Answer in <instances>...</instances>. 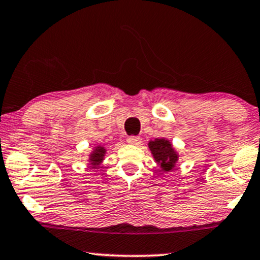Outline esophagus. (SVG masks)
I'll use <instances>...</instances> for the list:
<instances>
[{"label":"esophagus","instance_id":"obj_1","mask_svg":"<svg viewBox=\"0 0 260 260\" xmlns=\"http://www.w3.org/2000/svg\"><path fill=\"white\" fill-rule=\"evenodd\" d=\"M127 143L131 144V145H139L141 143V138L137 136H131L127 138Z\"/></svg>","mask_w":260,"mask_h":260}]
</instances>
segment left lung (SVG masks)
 I'll use <instances>...</instances> for the list:
<instances>
[{
    "mask_svg": "<svg viewBox=\"0 0 260 260\" xmlns=\"http://www.w3.org/2000/svg\"><path fill=\"white\" fill-rule=\"evenodd\" d=\"M149 147L156 162L159 164L164 172H169L174 168L177 162V153L168 140L154 139L153 141H150Z\"/></svg>",
    "mask_w": 260,
    "mask_h": 260,
    "instance_id": "left-lung-1",
    "label": "left lung"
}]
</instances>
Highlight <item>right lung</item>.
<instances>
[{"label": "right lung", "instance_id": "1", "mask_svg": "<svg viewBox=\"0 0 260 260\" xmlns=\"http://www.w3.org/2000/svg\"><path fill=\"white\" fill-rule=\"evenodd\" d=\"M104 153H106V149H104V147H102V146H97L90 156V162H91L90 164H91V166L92 167L100 166V164L102 163V160H103Z\"/></svg>", "mask_w": 260, "mask_h": 260}]
</instances>
